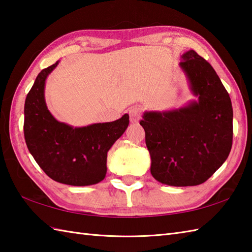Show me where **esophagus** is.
<instances>
[{
  "mask_svg": "<svg viewBox=\"0 0 252 252\" xmlns=\"http://www.w3.org/2000/svg\"><path fill=\"white\" fill-rule=\"evenodd\" d=\"M129 116H130V122L136 123L141 119V109L138 106H132L129 109Z\"/></svg>",
  "mask_w": 252,
  "mask_h": 252,
  "instance_id": "esophagus-1",
  "label": "esophagus"
}]
</instances>
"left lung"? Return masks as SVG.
<instances>
[{"mask_svg":"<svg viewBox=\"0 0 252 252\" xmlns=\"http://www.w3.org/2000/svg\"><path fill=\"white\" fill-rule=\"evenodd\" d=\"M198 101L177 110L145 112L140 125L151 174L169 186H197L217 172L233 145V107L213 67L193 50L179 63Z\"/></svg>","mask_w":252,"mask_h":252,"instance_id":"8db88e82","label":"left lung"}]
</instances>
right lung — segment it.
Returning a JSON list of instances; mask_svg holds the SVG:
<instances>
[{
    "mask_svg": "<svg viewBox=\"0 0 252 252\" xmlns=\"http://www.w3.org/2000/svg\"><path fill=\"white\" fill-rule=\"evenodd\" d=\"M59 64L42 69L25 101L24 135L29 152L53 181L70 186H89L103 181L106 158L129 124L128 114L110 123L71 127L56 121L44 100V85Z\"/></svg>",
    "mask_w": 252,
    "mask_h": 252,
    "instance_id": "right-lung-1",
    "label": "right lung"
}]
</instances>
